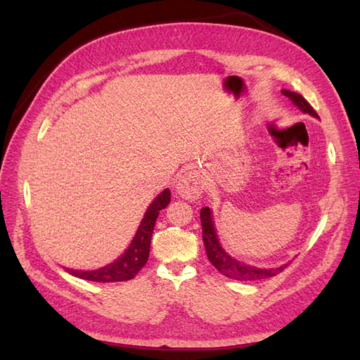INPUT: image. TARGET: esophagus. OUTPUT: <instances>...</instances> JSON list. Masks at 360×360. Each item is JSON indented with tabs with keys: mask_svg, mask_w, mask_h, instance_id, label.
Returning <instances> with one entry per match:
<instances>
[{
	"mask_svg": "<svg viewBox=\"0 0 360 360\" xmlns=\"http://www.w3.org/2000/svg\"><path fill=\"white\" fill-rule=\"evenodd\" d=\"M204 188L205 183L195 169L184 171L177 181V191L186 200H197L201 197Z\"/></svg>",
	"mask_w": 360,
	"mask_h": 360,
	"instance_id": "34e87169",
	"label": "esophagus"
}]
</instances>
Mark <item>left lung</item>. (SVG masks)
<instances>
[{
  "mask_svg": "<svg viewBox=\"0 0 360 360\" xmlns=\"http://www.w3.org/2000/svg\"><path fill=\"white\" fill-rule=\"evenodd\" d=\"M282 94L287 96L288 99L299 106L303 112H307L312 117H317V112H315L314 108L309 105V102L304 99V97L299 93L288 91V90H282ZM201 226H202V242L205 246V252L207 258H209L210 263L217 269V271L226 278L237 279V281H258V279H266L276 276L279 271L284 270L288 264L281 266L276 269H258L252 266H246L243 263H238L234 258L228 255L222 246L219 245V240H217V236L213 226V219H212V212L209 207H202L201 213Z\"/></svg>",
  "mask_w": 360,
  "mask_h": 360,
  "instance_id": "obj_1",
  "label": "left lung"
}]
</instances>
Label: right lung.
<instances>
[{"label": "right lung", "instance_id": "1", "mask_svg": "<svg viewBox=\"0 0 360 360\" xmlns=\"http://www.w3.org/2000/svg\"><path fill=\"white\" fill-rule=\"evenodd\" d=\"M171 192L169 189L163 191L155 201L150 204L143 221L138 228V231L134 237L132 243L127 248L126 252L120 257L114 263L108 264L102 269L91 270V271H79V270H69L70 275L81 278L85 281L93 282H122L134 279L138 271L143 269L148 259L150 254V242L151 234L155 230V224L159 216V212L169 204Z\"/></svg>", "mask_w": 360, "mask_h": 360}]
</instances>
